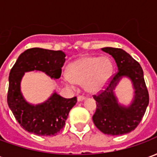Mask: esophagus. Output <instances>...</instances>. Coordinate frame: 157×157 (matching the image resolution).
<instances>
[{"instance_id": "obj_1", "label": "esophagus", "mask_w": 157, "mask_h": 157, "mask_svg": "<svg viewBox=\"0 0 157 157\" xmlns=\"http://www.w3.org/2000/svg\"><path fill=\"white\" fill-rule=\"evenodd\" d=\"M86 99V97H84V96H79L78 98H77V101L78 102H82L83 100H85Z\"/></svg>"}]
</instances>
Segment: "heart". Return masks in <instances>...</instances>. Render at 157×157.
Listing matches in <instances>:
<instances>
[{
	"label": "heart",
	"mask_w": 157,
	"mask_h": 157,
	"mask_svg": "<svg viewBox=\"0 0 157 157\" xmlns=\"http://www.w3.org/2000/svg\"><path fill=\"white\" fill-rule=\"evenodd\" d=\"M113 65L107 56H85L72 62L67 68L69 77L63 79V82L70 87L75 83H85L86 90L95 93L106 85L111 77Z\"/></svg>",
	"instance_id": "heart-1"
}]
</instances>
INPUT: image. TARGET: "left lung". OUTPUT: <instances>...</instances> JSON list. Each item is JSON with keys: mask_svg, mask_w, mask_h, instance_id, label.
<instances>
[{"mask_svg": "<svg viewBox=\"0 0 157 157\" xmlns=\"http://www.w3.org/2000/svg\"><path fill=\"white\" fill-rule=\"evenodd\" d=\"M102 51L109 53L114 59L118 71L98 95H94L97 109L92 116L96 127L103 134L121 135L134 130L141 121L149 104V93L141 66L135 59L122 48L106 47ZM131 79L135 95L130 105L118 104L114 89L123 77Z\"/></svg>", "mask_w": 157, "mask_h": 157, "instance_id": "1", "label": "left lung"}]
</instances>
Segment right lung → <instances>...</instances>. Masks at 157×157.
I'll return each mask as SVG.
<instances>
[{
	"mask_svg": "<svg viewBox=\"0 0 157 157\" xmlns=\"http://www.w3.org/2000/svg\"><path fill=\"white\" fill-rule=\"evenodd\" d=\"M65 61V54L61 50L29 48L19 55L10 71L7 103L19 124L29 133L43 136L56 135L64 128L77 98H64L54 92L44 102L31 104L21 92L22 76L25 72L39 71L56 80L61 75Z\"/></svg>",
	"mask_w": 157,
	"mask_h": 157,
	"instance_id": "add662e5",
	"label": "right lung"
}]
</instances>
